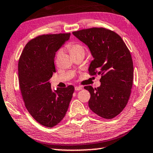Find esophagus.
<instances>
[{
	"label": "esophagus",
	"instance_id": "1",
	"mask_svg": "<svg viewBox=\"0 0 153 153\" xmlns=\"http://www.w3.org/2000/svg\"><path fill=\"white\" fill-rule=\"evenodd\" d=\"M82 90V86H76L75 87V90L76 91H79V90Z\"/></svg>",
	"mask_w": 153,
	"mask_h": 153
}]
</instances>
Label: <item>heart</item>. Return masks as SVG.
I'll return each mask as SVG.
<instances>
[{"label":"heart","instance_id":"b5f03b06","mask_svg":"<svg viewBox=\"0 0 153 153\" xmlns=\"http://www.w3.org/2000/svg\"><path fill=\"white\" fill-rule=\"evenodd\" d=\"M67 48L68 49L69 51L70 52L71 55H77V54H80V53H85V48L82 44L79 42H71L67 44L66 46ZM61 50H59L57 53H56V56H59L61 55Z\"/></svg>","mask_w":153,"mask_h":153}]
</instances>
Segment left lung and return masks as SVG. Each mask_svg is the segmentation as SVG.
Returning <instances> with one entry per match:
<instances>
[{"mask_svg":"<svg viewBox=\"0 0 153 153\" xmlns=\"http://www.w3.org/2000/svg\"><path fill=\"white\" fill-rule=\"evenodd\" d=\"M73 34L89 48L94 58L90 74L101 75L99 87H84L90 94V108L102 118L116 117L126 107L131 94L134 66L130 52L117 33L105 28L92 27Z\"/></svg>","mask_w":153,"mask_h":153,"instance_id":"left-lung-1","label":"left lung"}]
</instances>
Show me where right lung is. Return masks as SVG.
Masks as SVG:
<instances>
[{"label":"right lung","mask_w":153,"mask_h":153,"mask_svg":"<svg viewBox=\"0 0 153 153\" xmlns=\"http://www.w3.org/2000/svg\"><path fill=\"white\" fill-rule=\"evenodd\" d=\"M71 33L42 35L25 45L18 63L21 92L25 107L37 122L53 128L61 122L68 109L74 87L51 89L49 81L55 72L56 52Z\"/></svg>","instance_id":"obj_1"}]
</instances>
